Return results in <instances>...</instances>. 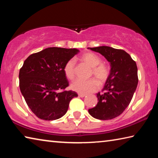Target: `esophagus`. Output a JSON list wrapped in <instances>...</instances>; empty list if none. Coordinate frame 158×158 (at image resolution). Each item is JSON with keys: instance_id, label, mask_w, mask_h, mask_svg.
<instances>
[{"instance_id": "1", "label": "esophagus", "mask_w": 158, "mask_h": 158, "mask_svg": "<svg viewBox=\"0 0 158 158\" xmlns=\"http://www.w3.org/2000/svg\"><path fill=\"white\" fill-rule=\"evenodd\" d=\"M78 95L79 96L80 98H84L85 96V94H82V93H79Z\"/></svg>"}]
</instances>
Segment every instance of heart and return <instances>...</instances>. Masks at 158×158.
<instances>
[{
  "label": "heart",
  "instance_id": "b5f03b06",
  "mask_svg": "<svg viewBox=\"0 0 158 158\" xmlns=\"http://www.w3.org/2000/svg\"><path fill=\"white\" fill-rule=\"evenodd\" d=\"M81 60L92 68L90 76H94L100 84L105 83L109 75V68L104 64L97 55L93 53H86L82 55ZM65 77L69 80H73L75 77V61L73 58L68 60L63 68ZM71 89L77 93L85 94L94 92L98 88V84L94 79L88 80L77 79L72 83Z\"/></svg>",
  "mask_w": 158,
  "mask_h": 158
}]
</instances>
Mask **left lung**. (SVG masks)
<instances>
[{
    "instance_id": "left-lung-1",
    "label": "left lung",
    "mask_w": 158,
    "mask_h": 158,
    "mask_svg": "<svg viewBox=\"0 0 158 158\" xmlns=\"http://www.w3.org/2000/svg\"><path fill=\"white\" fill-rule=\"evenodd\" d=\"M88 49L100 53L111 66L105 86L97 93V105L89 109V113L99 120L114 118L127 107L137 89V64L124 50L107 46Z\"/></svg>"
}]
</instances>
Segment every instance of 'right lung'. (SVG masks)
<instances>
[{
  "label": "right lung",
  "instance_id": "obj_1",
  "mask_svg": "<svg viewBox=\"0 0 158 158\" xmlns=\"http://www.w3.org/2000/svg\"><path fill=\"white\" fill-rule=\"evenodd\" d=\"M79 52L77 49L49 47L26 58L20 69V90L28 107L39 118L53 121L66 114L77 93L63 90L69 82L63 72L65 63Z\"/></svg>",
  "mask_w": 158,
  "mask_h": 158
}]
</instances>
